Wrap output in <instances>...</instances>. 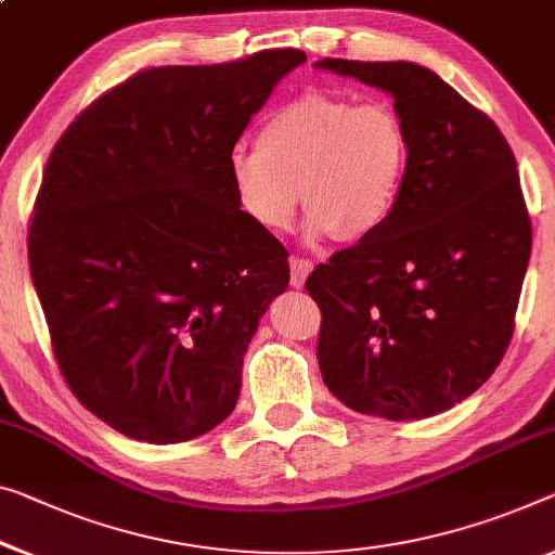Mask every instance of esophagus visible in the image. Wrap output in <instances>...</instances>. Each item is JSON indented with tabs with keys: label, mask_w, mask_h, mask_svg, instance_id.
Instances as JSON below:
<instances>
[{
	"label": "esophagus",
	"mask_w": 555,
	"mask_h": 555,
	"mask_svg": "<svg viewBox=\"0 0 555 555\" xmlns=\"http://www.w3.org/2000/svg\"><path fill=\"white\" fill-rule=\"evenodd\" d=\"M312 260H305V258H289V270H293V280H289V285H293L295 289L305 287V280L307 275H310L312 270Z\"/></svg>",
	"instance_id": "34e87169"
}]
</instances>
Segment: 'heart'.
I'll return each mask as SVG.
<instances>
[{"instance_id":"1","label":"heart","mask_w":555,"mask_h":555,"mask_svg":"<svg viewBox=\"0 0 555 555\" xmlns=\"http://www.w3.org/2000/svg\"><path fill=\"white\" fill-rule=\"evenodd\" d=\"M409 166L406 126L382 101L305 91L266 116L258 149L228 153V178L241 212L280 233L300 208L312 241H364L387 223Z\"/></svg>"}]
</instances>
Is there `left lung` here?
<instances>
[{"label":"left lung","mask_w":555,"mask_h":555,"mask_svg":"<svg viewBox=\"0 0 555 555\" xmlns=\"http://www.w3.org/2000/svg\"><path fill=\"white\" fill-rule=\"evenodd\" d=\"M314 66L387 91L409 135L387 223L305 283L322 312V379L345 406L389 422L447 412L491 377L514 335L531 258L514 151L426 66Z\"/></svg>","instance_id":"obj_1"}]
</instances>
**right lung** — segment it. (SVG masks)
Returning <instances> with one entry per match:
<instances>
[{"mask_svg": "<svg viewBox=\"0 0 555 555\" xmlns=\"http://www.w3.org/2000/svg\"><path fill=\"white\" fill-rule=\"evenodd\" d=\"M300 49L133 74L62 133L29 268L76 399L124 437L178 444L228 420L243 357L289 283L237 208L228 153Z\"/></svg>", "mask_w": 555, "mask_h": 555, "instance_id": "obj_1", "label": "right lung"}]
</instances>
